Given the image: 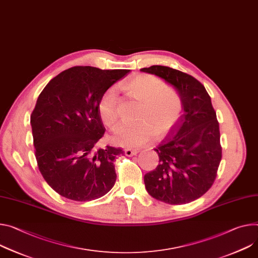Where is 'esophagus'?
Here are the masks:
<instances>
[{
    "label": "esophagus",
    "instance_id": "esophagus-1",
    "mask_svg": "<svg viewBox=\"0 0 258 258\" xmlns=\"http://www.w3.org/2000/svg\"><path fill=\"white\" fill-rule=\"evenodd\" d=\"M138 152H139V150H133V149H125V151H124V153H125L126 156L136 155Z\"/></svg>",
    "mask_w": 258,
    "mask_h": 258
}]
</instances>
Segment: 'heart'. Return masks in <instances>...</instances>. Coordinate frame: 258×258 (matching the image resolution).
I'll use <instances>...</instances> for the list:
<instances>
[{
    "label": "heart",
    "instance_id": "heart-1",
    "mask_svg": "<svg viewBox=\"0 0 258 258\" xmlns=\"http://www.w3.org/2000/svg\"><path fill=\"white\" fill-rule=\"evenodd\" d=\"M127 95L141 102L136 123H123L114 131L111 141L120 146L140 147L149 143L152 138L162 139L177 125L182 114V99L179 93L166 87L158 78L136 75L121 85ZM101 119L110 128L118 122V100L115 88H108L98 104Z\"/></svg>",
    "mask_w": 258,
    "mask_h": 258
}]
</instances>
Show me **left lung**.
Segmentation results:
<instances>
[{
  "instance_id": "1",
  "label": "left lung",
  "mask_w": 258,
  "mask_h": 258,
  "mask_svg": "<svg viewBox=\"0 0 258 258\" xmlns=\"http://www.w3.org/2000/svg\"><path fill=\"white\" fill-rule=\"evenodd\" d=\"M141 71L172 84L183 109L177 125L154 149L159 163L144 176L146 189L166 204L194 202L213 185L222 157L219 122L211 98L199 80L179 70L151 66Z\"/></svg>"
}]
</instances>
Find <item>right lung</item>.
Returning a JSON list of instances; mask_svg holds the SVG:
<instances>
[{"label": "right lung", "mask_w": 258, "mask_h": 258, "mask_svg": "<svg viewBox=\"0 0 258 258\" xmlns=\"http://www.w3.org/2000/svg\"><path fill=\"white\" fill-rule=\"evenodd\" d=\"M130 70L78 66L52 78L38 97L31 124L38 168L61 197L88 202L111 190L121 148L95 151L105 126L98 111L103 93Z\"/></svg>", "instance_id": "add662e5"}]
</instances>
